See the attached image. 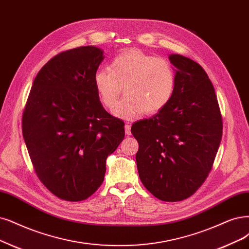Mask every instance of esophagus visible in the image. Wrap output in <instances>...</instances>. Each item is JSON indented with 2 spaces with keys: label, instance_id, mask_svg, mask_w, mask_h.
Here are the masks:
<instances>
[{
  "label": "esophagus",
  "instance_id": "obj_1",
  "mask_svg": "<svg viewBox=\"0 0 249 249\" xmlns=\"http://www.w3.org/2000/svg\"><path fill=\"white\" fill-rule=\"evenodd\" d=\"M125 133L127 135L131 134V125L130 124H125Z\"/></svg>",
  "mask_w": 249,
  "mask_h": 249
}]
</instances>
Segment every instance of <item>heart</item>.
<instances>
[{"label": "heart", "instance_id": "b5f03b06", "mask_svg": "<svg viewBox=\"0 0 249 249\" xmlns=\"http://www.w3.org/2000/svg\"><path fill=\"white\" fill-rule=\"evenodd\" d=\"M93 83L101 104L108 110L116 107L124 87L126 96L115 115L129 120L142 113L156 114L166 107L176 90L177 76L166 59L128 49L113 58L108 70H97Z\"/></svg>", "mask_w": 249, "mask_h": 249}]
</instances>
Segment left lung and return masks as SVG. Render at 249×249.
<instances>
[{"instance_id": "1", "label": "left lung", "mask_w": 249, "mask_h": 249, "mask_svg": "<svg viewBox=\"0 0 249 249\" xmlns=\"http://www.w3.org/2000/svg\"><path fill=\"white\" fill-rule=\"evenodd\" d=\"M176 90L169 104L150 119L135 122L140 144L139 176L151 194L166 202L189 198L213 168L223 135V120L213 83L199 63L171 54Z\"/></svg>"}]
</instances>
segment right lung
Returning <instances> with one entry per match:
<instances>
[{
  "label": "right lung",
  "instance_id": "right-lung-1",
  "mask_svg": "<svg viewBox=\"0 0 249 249\" xmlns=\"http://www.w3.org/2000/svg\"><path fill=\"white\" fill-rule=\"evenodd\" d=\"M104 51L83 46L55 55L36 76L22 115L34 169L59 199L90 197L105 178L106 160L124 139V122L101 105L93 77Z\"/></svg>",
  "mask_w": 249,
  "mask_h": 249
}]
</instances>
